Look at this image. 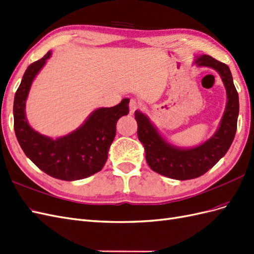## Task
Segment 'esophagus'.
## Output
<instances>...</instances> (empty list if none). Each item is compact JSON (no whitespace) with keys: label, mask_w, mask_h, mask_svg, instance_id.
Wrapping results in <instances>:
<instances>
[{"label":"esophagus","mask_w":254,"mask_h":254,"mask_svg":"<svg viewBox=\"0 0 254 254\" xmlns=\"http://www.w3.org/2000/svg\"><path fill=\"white\" fill-rule=\"evenodd\" d=\"M139 107H140V104L137 103L135 99H131V101H130V103H129V112H130V114H133L135 110L139 109Z\"/></svg>","instance_id":"esophagus-1"}]
</instances>
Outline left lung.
Returning <instances> with one entry per match:
<instances>
[{"label": "left lung", "instance_id": "left-lung-1", "mask_svg": "<svg viewBox=\"0 0 254 254\" xmlns=\"http://www.w3.org/2000/svg\"><path fill=\"white\" fill-rule=\"evenodd\" d=\"M194 64L198 66L212 67L216 71L227 92L224 115L216 132L209 140L196 147H177L160 134L147 115L139 110L134 112L137 137L144 146L149 167L153 172L176 180L194 179L211 170L229 150L237 128L240 102L229 66L209 55L197 56Z\"/></svg>", "mask_w": 254, "mask_h": 254}]
</instances>
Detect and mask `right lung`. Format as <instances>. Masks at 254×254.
<instances>
[{
  "label": "right lung",
  "instance_id": "obj_1",
  "mask_svg": "<svg viewBox=\"0 0 254 254\" xmlns=\"http://www.w3.org/2000/svg\"><path fill=\"white\" fill-rule=\"evenodd\" d=\"M51 56L50 51L29 64L23 75L13 101L14 132L26 157L42 172L64 181L84 179L104 167L117 123L129 113V98L110 108L94 110L80 127L66 135L52 139L40 134L29 126L25 105L35 77Z\"/></svg>",
  "mask_w": 254,
  "mask_h": 254
}]
</instances>
